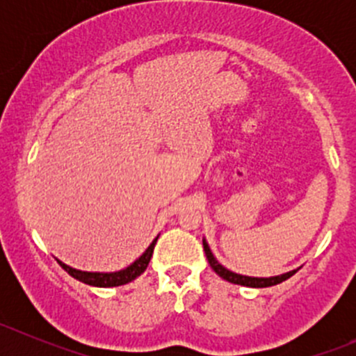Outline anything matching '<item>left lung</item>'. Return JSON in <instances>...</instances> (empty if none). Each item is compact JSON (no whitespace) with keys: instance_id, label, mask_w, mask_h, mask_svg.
<instances>
[{"instance_id":"left-lung-1","label":"left lung","mask_w":356,"mask_h":356,"mask_svg":"<svg viewBox=\"0 0 356 356\" xmlns=\"http://www.w3.org/2000/svg\"><path fill=\"white\" fill-rule=\"evenodd\" d=\"M203 250H204V254H207L210 267L213 268V270L217 272L222 279L232 282V284L248 286V288H268V286H275V284H279V282L286 281V279H289L291 275H294L298 272V268H296V270L286 272V274L275 275V277H248V275H239V274H236V272H231V270H227L225 267H222V265L217 261V258L213 257L210 246H208V243L204 241V239H203Z\"/></svg>"}]
</instances>
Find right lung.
I'll list each match as a JSON object with an SVG mask.
<instances>
[{
  "instance_id": "obj_1",
  "label": "right lung",
  "mask_w": 356,
  "mask_h": 356,
  "mask_svg": "<svg viewBox=\"0 0 356 356\" xmlns=\"http://www.w3.org/2000/svg\"><path fill=\"white\" fill-rule=\"evenodd\" d=\"M156 239L158 238L153 239V243L148 246V250H146L145 253H143L141 257L134 261V264H131L127 268H124V270H118V272H106V274L105 272H82V270H77V268L68 267V265L62 264L60 260H58V264L62 265L63 270L68 272L72 277L77 279V281H81V282H84V284L96 286V288H113V286H122V284H127V282L134 281L136 277H139V275L146 270L149 260H152V254H153V250H155Z\"/></svg>"
}]
</instances>
